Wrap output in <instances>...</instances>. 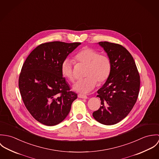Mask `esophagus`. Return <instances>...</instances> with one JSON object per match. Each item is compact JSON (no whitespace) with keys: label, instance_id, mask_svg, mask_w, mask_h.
I'll return each instance as SVG.
<instances>
[{"label":"esophagus","instance_id":"34e87169","mask_svg":"<svg viewBox=\"0 0 159 159\" xmlns=\"http://www.w3.org/2000/svg\"><path fill=\"white\" fill-rule=\"evenodd\" d=\"M78 97L80 98H84V99H87L88 98V97L85 95H83V94H81V93H79L78 95Z\"/></svg>","mask_w":159,"mask_h":159}]
</instances>
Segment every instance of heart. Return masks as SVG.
I'll list each match as a JSON object with an SVG mask.
<instances>
[{
    "label": "heart",
    "mask_w": 159,
    "mask_h": 159,
    "mask_svg": "<svg viewBox=\"0 0 159 159\" xmlns=\"http://www.w3.org/2000/svg\"><path fill=\"white\" fill-rule=\"evenodd\" d=\"M77 62L87 65L85 78L78 80L73 86L76 92L87 93L92 91L98 83H104L110 75L111 62L109 57L92 48H86L80 51L75 56ZM61 73L64 77L73 82L75 79L73 73V62L65 59L61 64Z\"/></svg>",
    "instance_id": "b5f03b06"
}]
</instances>
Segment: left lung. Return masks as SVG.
Returning <instances> with one entry per match:
<instances>
[{
    "label": "left lung",
    "instance_id": "left-lung-1",
    "mask_svg": "<svg viewBox=\"0 0 159 159\" xmlns=\"http://www.w3.org/2000/svg\"><path fill=\"white\" fill-rule=\"evenodd\" d=\"M107 53L111 71L105 83L97 91L100 108L92 116L104 125H113L124 119L136 103L140 77L131 54L120 45L108 42L98 43Z\"/></svg>",
    "mask_w": 159,
    "mask_h": 159
}]
</instances>
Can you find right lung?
Listing matches in <instances>:
<instances>
[{"mask_svg": "<svg viewBox=\"0 0 159 159\" xmlns=\"http://www.w3.org/2000/svg\"><path fill=\"white\" fill-rule=\"evenodd\" d=\"M81 43L41 44L28 56L19 77V88L29 112L39 122L56 125L67 116L77 94L70 91L61 64Z\"/></svg>", "mask_w": 159, "mask_h": 159, "instance_id": "1", "label": "right lung"}]
</instances>
